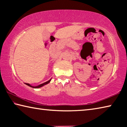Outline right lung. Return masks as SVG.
<instances>
[{
    "mask_svg": "<svg viewBox=\"0 0 127 127\" xmlns=\"http://www.w3.org/2000/svg\"><path fill=\"white\" fill-rule=\"evenodd\" d=\"M50 81H51V79H50V80H49L48 81L46 82L43 83H42V84H41V85H40L37 86H31V85H30L29 83H26V85H27V86H30V87H32V88H35V89H37V88L41 87L45 85H46V84H48V83L50 82Z\"/></svg>",
    "mask_w": 127,
    "mask_h": 127,
    "instance_id": "add662e5",
    "label": "right lung"
}]
</instances>
